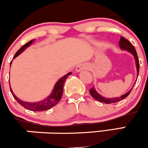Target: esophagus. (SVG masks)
Here are the masks:
<instances>
[{
	"mask_svg": "<svg viewBox=\"0 0 148 148\" xmlns=\"http://www.w3.org/2000/svg\"><path fill=\"white\" fill-rule=\"evenodd\" d=\"M88 68V65L86 64H81L76 67V72H81L82 70H85V69H87Z\"/></svg>",
	"mask_w": 148,
	"mask_h": 148,
	"instance_id": "esophagus-1",
	"label": "esophagus"
}]
</instances>
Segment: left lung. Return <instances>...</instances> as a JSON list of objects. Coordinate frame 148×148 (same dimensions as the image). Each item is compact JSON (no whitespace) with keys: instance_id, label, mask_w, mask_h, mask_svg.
Wrapping results in <instances>:
<instances>
[{"instance_id":"1","label":"left lung","mask_w":148,"mask_h":148,"mask_svg":"<svg viewBox=\"0 0 148 148\" xmlns=\"http://www.w3.org/2000/svg\"><path fill=\"white\" fill-rule=\"evenodd\" d=\"M119 46H120V48L121 50L127 51L131 53L134 56V59H135V62H136V66L137 77H138V73H139V67H140V65H139V60H138V56H137L135 48H134V46L132 45V44L131 43L130 41H128L127 39H125V37H120V42H119ZM134 84H135V83H134ZM133 87L132 88V89H131L130 90H129L127 92L125 93V94H124L122 96H120V97H113V98L104 97L101 96V95H99V93L96 91V90L95 89L94 87L92 88L90 90V93L92 97L95 99L97 100L98 101H100V102H103L105 103H112L117 102V101H120L121 99H125V97H127L130 95V93L131 92V91H132Z\"/></svg>"}]
</instances>
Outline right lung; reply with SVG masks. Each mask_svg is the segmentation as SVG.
Returning <instances> with one entry per match:
<instances>
[{
	"instance_id": "add662e5",
	"label": "right lung",
	"mask_w": 148,
	"mask_h": 148,
	"mask_svg": "<svg viewBox=\"0 0 148 148\" xmlns=\"http://www.w3.org/2000/svg\"><path fill=\"white\" fill-rule=\"evenodd\" d=\"M34 40H30V41L28 42V43H26L25 45L22 46L21 48L19 49V50H18L17 52H16V54L14 55V59L16 57H17L19 54H21L22 52L24 51L25 49L28 48L29 46L31 45L32 44H33V42H34ZM12 62V60L10 62V65H11ZM71 74H72V72H69L68 74H65V75L62 76V78H60V79L56 83V84L54 85L53 89L51 93L47 98H45V99H42L40 101H37V102H28V101H22V100L18 99L17 97H16V95L14 94V92L12 90L11 88H10V90H11V92L12 94L13 97H14V98L18 101V103H19V104H21L22 106L24 107V108H27L28 110L33 111H47V110L50 109L51 108L56 106V105L58 103V101H60L61 97H62V92H63V86L64 84V82H65L67 78L68 77L69 75H71Z\"/></svg>"
}]
</instances>
